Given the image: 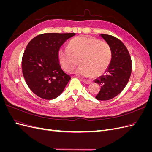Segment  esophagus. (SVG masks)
<instances>
[{
    "label": "esophagus",
    "mask_w": 152,
    "mask_h": 152,
    "mask_svg": "<svg viewBox=\"0 0 152 152\" xmlns=\"http://www.w3.org/2000/svg\"><path fill=\"white\" fill-rule=\"evenodd\" d=\"M82 81H83L85 84H91V81H90V80H84V79H82Z\"/></svg>",
    "instance_id": "obj_1"
}]
</instances>
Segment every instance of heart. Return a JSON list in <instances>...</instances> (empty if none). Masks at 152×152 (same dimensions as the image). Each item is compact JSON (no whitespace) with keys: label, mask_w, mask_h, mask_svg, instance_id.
Masks as SVG:
<instances>
[{"label":"heart","mask_w":152,"mask_h":152,"mask_svg":"<svg viewBox=\"0 0 152 152\" xmlns=\"http://www.w3.org/2000/svg\"><path fill=\"white\" fill-rule=\"evenodd\" d=\"M112 49L110 45L98 39L79 36L72 39L68 48H59L58 57L62 68L67 72L75 70L78 75L89 77H98L107 70L112 60Z\"/></svg>","instance_id":"1"}]
</instances>
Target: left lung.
Segmentation results:
<instances>
[{
  "instance_id": "1",
  "label": "left lung",
  "mask_w": 152,
  "mask_h": 152,
  "mask_svg": "<svg viewBox=\"0 0 152 152\" xmlns=\"http://www.w3.org/2000/svg\"><path fill=\"white\" fill-rule=\"evenodd\" d=\"M101 36L110 45L112 53L105 75L94 80L101 87L96 99L106 101L115 98L125 88L131 74L132 61L129 53L121 40L110 35Z\"/></svg>"
}]
</instances>
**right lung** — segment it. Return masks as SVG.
I'll return each instance as SVG.
<instances>
[{
  "mask_svg": "<svg viewBox=\"0 0 152 152\" xmlns=\"http://www.w3.org/2000/svg\"><path fill=\"white\" fill-rule=\"evenodd\" d=\"M75 33L40 34L26 45L22 57L21 68L26 83L33 93L44 99L60 95L71 77L59 65L58 52Z\"/></svg>",
  "mask_w": 152,
  "mask_h": 152,
  "instance_id": "right-lung-1",
  "label": "right lung"
}]
</instances>
